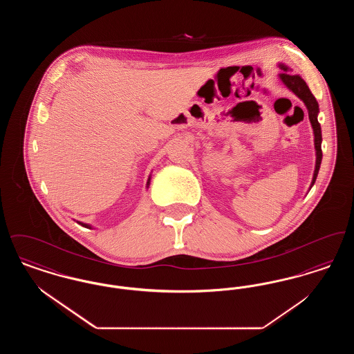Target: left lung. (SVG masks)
Segmentation results:
<instances>
[{"instance_id":"obj_1","label":"left lung","mask_w":354,"mask_h":354,"mask_svg":"<svg viewBox=\"0 0 354 354\" xmlns=\"http://www.w3.org/2000/svg\"><path fill=\"white\" fill-rule=\"evenodd\" d=\"M280 68L284 70V73L280 74V80L283 81V84H286L289 90H292L301 101L305 103L306 109H308V114H309V120L312 123L313 127V134H315V149H316V169L313 174V179H312V185H315L319 169H320L321 159H322V151H321V126L317 120L319 115V103L316 101L315 95L310 93L308 84H305L303 78L297 74H290L288 71V68L284 65H279Z\"/></svg>"}]
</instances>
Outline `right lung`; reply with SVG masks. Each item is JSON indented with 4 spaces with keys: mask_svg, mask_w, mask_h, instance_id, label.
<instances>
[{
    "mask_svg": "<svg viewBox=\"0 0 354 354\" xmlns=\"http://www.w3.org/2000/svg\"><path fill=\"white\" fill-rule=\"evenodd\" d=\"M149 185H150V178H149V182H147V187H149ZM78 223H80L81 225H84V227H86V228H91V227H90L88 224H84V223H81V221H78Z\"/></svg>",
    "mask_w": 354,
    "mask_h": 354,
    "instance_id": "right-lung-1",
    "label": "right lung"
}]
</instances>
